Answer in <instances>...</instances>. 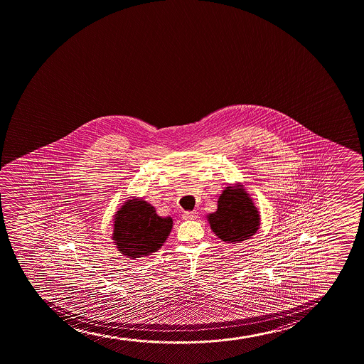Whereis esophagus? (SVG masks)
I'll return each mask as SVG.
<instances>
[{
	"mask_svg": "<svg viewBox=\"0 0 364 364\" xmlns=\"http://www.w3.org/2000/svg\"><path fill=\"white\" fill-rule=\"evenodd\" d=\"M183 218L186 219V220H193V219H197L198 218V213L196 210H193V212H185L183 214Z\"/></svg>",
	"mask_w": 364,
	"mask_h": 364,
	"instance_id": "obj_1",
	"label": "esophagus"
}]
</instances>
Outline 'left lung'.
Wrapping results in <instances>:
<instances>
[{"label": "left lung", "mask_w": 364, "mask_h": 364, "mask_svg": "<svg viewBox=\"0 0 364 364\" xmlns=\"http://www.w3.org/2000/svg\"><path fill=\"white\" fill-rule=\"evenodd\" d=\"M209 225L218 237L228 243H240L255 235L260 215L243 185L228 186L218 198L217 212L209 214Z\"/></svg>", "instance_id": "8db88e82"}]
</instances>
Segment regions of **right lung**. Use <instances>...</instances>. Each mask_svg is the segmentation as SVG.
Here are the masks:
<instances>
[{"mask_svg": "<svg viewBox=\"0 0 364 364\" xmlns=\"http://www.w3.org/2000/svg\"><path fill=\"white\" fill-rule=\"evenodd\" d=\"M114 217L112 241L131 259L157 252L172 231V218L159 217L150 203L140 198L127 200Z\"/></svg>", "mask_w": 364, "mask_h": 364, "instance_id": "right-lung-1", "label": "right lung"}]
</instances>
